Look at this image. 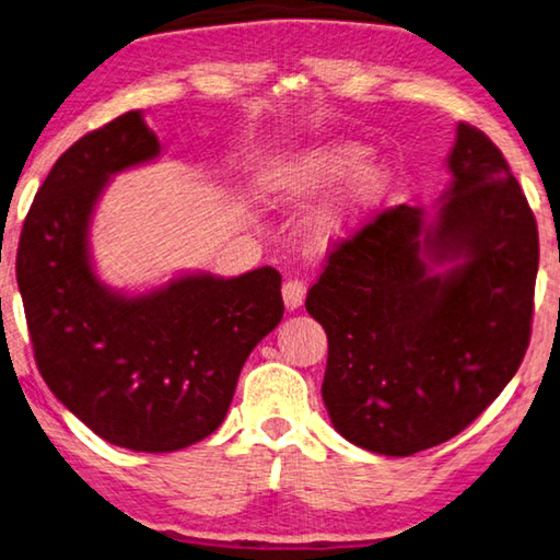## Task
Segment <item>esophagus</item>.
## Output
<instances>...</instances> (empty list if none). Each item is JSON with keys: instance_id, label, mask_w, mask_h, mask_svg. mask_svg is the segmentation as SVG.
Segmentation results:
<instances>
[{"instance_id": "obj_1", "label": "esophagus", "mask_w": 560, "mask_h": 560, "mask_svg": "<svg viewBox=\"0 0 560 560\" xmlns=\"http://www.w3.org/2000/svg\"><path fill=\"white\" fill-rule=\"evenodd\" d=\"M283 303H287L289 311H296L303 306V301H306V283L299 281V279H289L283 283Z\"/></svg>"}]
</instances>
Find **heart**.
<instances>
[{"label": "heart", "mask_w": 560, "mask_h": 560, "mask_svg": "<svg viewBox=\"0 0 560 560\" xmlns=\"http://www.w3.org/2000/svg\"><path fill=\"white\" fill-rule=\"evenodd\" d=\"M368 156L370 149L358 141H323L273 161L264 171L261 186L283 202L311 200L342 186L308 225L311 245L325 252L358 235L392 190V166Z\"/></svg>", "instance_id": "1"}]
</instances>
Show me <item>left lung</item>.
Listing matches in <instances>:
<instances>
[{
	"label": "left lung",
	"mask_w": 560,
	"mask_h": 560,
	"mask_svg": "<svg viewBox=\"0 0 560 560\" xmlns=\"http://www.w3.org/2000/svg\"><path fill=\"white\" fill-rule=\"evenodd\" d=\"M441 210L396 206L332 247L306 311L328 335L323 401L342 439L404 457L467 429L532 338L538 230L502 151L460 121ZM451 262L445 272L435 266Z\"/></svg>",
	"instance_id": "left-lung-1"
}]
</instances>
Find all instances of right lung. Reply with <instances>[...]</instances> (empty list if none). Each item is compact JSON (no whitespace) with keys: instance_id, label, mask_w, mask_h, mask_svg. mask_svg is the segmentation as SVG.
Returning a JSON list of instances; mask_svg holds the SVG:
<instances>
[{"instance_id":"right-lung-1","label":"right lung","mask_w":560,"mask_h":560,"mask_svg":"<svg viewBox=\"0 0 560 560\" xmlns=\"http://www.w3.org/2000/svg\"><path fill=\"white\" fill-rule=\"evenodd\" d=\"M161 154L139 109L78 139L38 188L16 252L38 372L56 399L119 448H188L225 421L242 364L281 323V273H183L139 296L112 291L90 257L107 180Z\"/></svg>"}]
</instances>
